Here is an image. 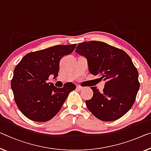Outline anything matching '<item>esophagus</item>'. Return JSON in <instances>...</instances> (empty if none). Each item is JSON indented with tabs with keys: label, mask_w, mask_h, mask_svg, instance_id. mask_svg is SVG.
I'll return each mask as SVG.
<instances>
[{
	"label": "esophagus",
	"mask_w": 151,
	"mask_h": 151,
	"mask_svg": "<svg viewBox=\"0 0 151 151\" xmlns=\"http://www.w3.org/2000/svg\"><path fill=\"white\" fill-rule=\"evenodd\" d=\"M76 89H77L78 90H82L83 89V87H81V86H80V85H77V86H76Z\"/></svg>",
	"instance_id": "34e87169"
}]
</instances>
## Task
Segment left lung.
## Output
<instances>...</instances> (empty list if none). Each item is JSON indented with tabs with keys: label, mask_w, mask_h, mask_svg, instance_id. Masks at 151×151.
Instances as JSON below:
<instances>
[{
	"label": "left lung",
	"mask_w": 151,
	"mask_h": 151,
	"mask_svg": "<svg viewBox=\"0 0 151 151\" xmlns=\"http://www.w3.org/2000/svg\"><path fill=\"white\" fill-rule=\"evenodd\" d=\"M76 53L87 60L89 73L105 81L103 91L91 87L93 96L85 101L89 111L101 121H115L129 111L140 87L138 72L122 49L101 41L83 42Z\"/></svg>",
	"instance_id": "left-lung-1"
}]
</instances>
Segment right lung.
Wrapping results in <instances>:
<instances>
[{"mask_svg":"<svg viewBox=\"0 0 151 151\" xmlns=\"http://www.w3.org/2000/svg\"><path fill=\"white\" fill-rule=\"evenodd\" d=\"M76 46L60 45L29 53L15 66L11 89L18 109L27 118L37 122L49 121L61 109L70 92L76 89L70 82L62 88L48 83L49 76H58L62 58L73 52Z\"/></svg>","mask_w":151,"mask_h":151,"instance_id":"1","label":"right lung"}]
</instances>
